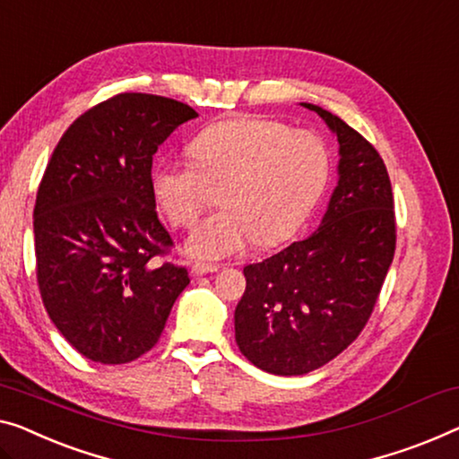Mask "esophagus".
<instances>
[{"label":"esophagus","instance_id":"esophagus-1","mask_svg":"<svg viewBox=\"0 0 459 459\" xmlns=\"http://www.w3.org/2000/svg\"><path fill=\"white\" fill-rule=\"evenodd\" d=\"M212 272H218V265H208V264L191 265V273H194V276H204V273H212Z\"/></svg>","mask_w":459,"mask_h":459}]
</instances>
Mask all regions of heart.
I'll return each instance as SVG.
<instances>
[{
  "mask_svg": "<svg viewBox=\"0 0 459 459\" xmlns=\"http://www.w3.org/2000/svg\"><path fill=\"white\" fill-rule=\"evenodd\" d=\"M191 162L162 160L152 169V191L175 227H191L214 202L210 216L186 241L202 262L238 255L253 243L289 238L324 194L330 177L325 143L284 123L237 117L216 123L189 143Z\"/></svg>",
  "mask_w": 459,
  "mask_h": 459,
  "instance_id": "heart-1",
  "label": "heart"
}]
</instances>
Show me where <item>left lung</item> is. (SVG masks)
<instances>
[{"label": "left lung", "instance_id": "8db88e82", "mask_svg": "<svg viewBox=\"0 0 459 459\" xmlns=\"http://www.w3.org/2000/svg\"><path fill=\"white\" fill-rule=\"evenodd\" d=\"M338 140V183L316 232L243 268L235 338L272 375H305L357 340L377 303L395 251L392 183L371 143L319 105Z\"/></svg>", "mask_w": 459, "mask_h": 459}]
</instances>
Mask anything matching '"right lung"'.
<instances>
[{"instance_id": "add662e5", "label": "right lung", "mask_w": 459, "mask_h": 459, "mask_svg": "<svg viewBox=\"0 0 459 459\" xmlns=\"http://www.w3.org/2000/svg\"><path fill=\"white\" fill-rule=\"evenodd\" d=\"M194 108L126 92L72 123L40 181L34 251L40 297L82 357L123 365L148 352L189 284L156 265L173 241L156 214L152 156Z\"/></svg>"}]
</instances>
